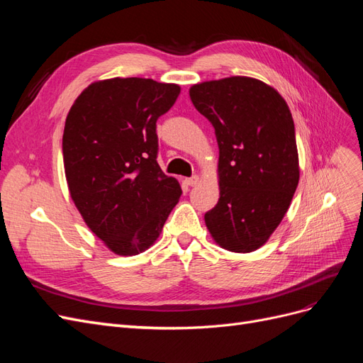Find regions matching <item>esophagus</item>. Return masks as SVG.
<instances>
[{"label":"esophagus","instance_id":"34e87169","mask_svg":"<svg viewBox=\"0 0 363 363\" xmlns=\"http://www.w3.org/2000/svg\"><path fill=\"white\" fill-rule=\"evenodd\" d=\"M186 183H188L189 186H192V188H194V186H196V184L200 183V177H199V175H192V177L186 179Z\"/></svg>","mask_w":363,"mask_h":363}]
</instances>
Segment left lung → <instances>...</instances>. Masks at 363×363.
I'll use <instances>...</instances> for the list:
<instances>
[{"label":"left lung","instance_id":"1","mask_svg":"<svg viewBox=\"0 0 363 363\" xmlns=\"http://www.w3.org/2000/svg\"><path fill=\"white\" fill-rule=\"evenodd\" d=\"M189 95L219 148V200L204 215L208 233L228 251H256L286 215L300 180L289 107L272 86L242 75L196 83Z\"/></svg>","mask_w":363,"mask_h":363}]
</instances>
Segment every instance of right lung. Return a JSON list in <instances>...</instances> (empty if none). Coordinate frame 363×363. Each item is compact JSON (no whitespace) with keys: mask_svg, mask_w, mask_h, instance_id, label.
<instances>
[{"mask_svg":"<svg viewBox=\"0 0 363 363\" xmlns=\"http://www.w3.org/2000/svg\"><path fill=\"white\" fill-rule=\"evenodd\" d=\"M180 86L152 79L94 82L77 96L63 131L71 199L91 232L118 256L156 242L182 188L157 163L156 121Z\"/></svg>","mask_w":363,"mask_h":363,"instance_id":"1","label":"right lung"}]
</instances>
